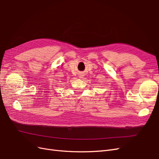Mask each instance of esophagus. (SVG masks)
<instances>
[{
  "mask_svg": "<svg viewBox=\"0 0 159 159\" xmlns=\"http://www.w3.org/2000/svg\"><path fill=\"white\" fill-rule=\"evenodd\" d=\"M84 75H83V73H80L79 74V77H80V78H82V77Z\"/></svg>",
  "mask_w": 159,
  "mask_h": 159,
  "instance_id": "obj_1",
  "label": "esophagus"
}]
</instances>
